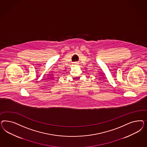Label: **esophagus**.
<instances>
[{
  "label": "esophagus",
  "instance_id": "34e87169",
  "mask_svg": "<svg viewBox=\"0 0 147 147\" xmlns=\"http://www.w3.org/2000/svg\"><path fill=\"white\" fill-rule=\"evenodd\" d=\"M73 63H74V65H76V64H77V63H78V62H73Z\"/></svg>",
  "mask_w": 147,
  "mask_h": 147
}]
</instances>
